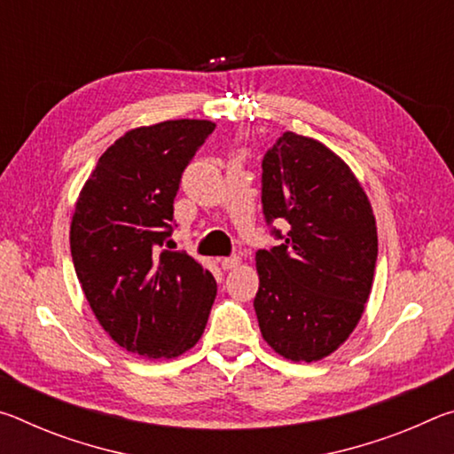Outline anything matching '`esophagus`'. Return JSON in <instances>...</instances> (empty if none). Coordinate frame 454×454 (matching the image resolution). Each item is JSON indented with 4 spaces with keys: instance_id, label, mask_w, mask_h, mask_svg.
Listing matches in <instances>:
<instances>
[{
    "instance_id": "1",
    "label": "esophagus",
    "mask_w": 454,
    "mask_h": 454,
    "mask_svg": "<svg viewBox=\"0 0 454 454\" xmlns=\"http://www.w3.org/2000/svg\"><path fill=\"white\" fill-rule=\"evenodd\" d=\"M242 264V258L240 256H230V258H222L220 260V266L224 268V270H232V268H238Z\"/></svg>"
}]
</instances>
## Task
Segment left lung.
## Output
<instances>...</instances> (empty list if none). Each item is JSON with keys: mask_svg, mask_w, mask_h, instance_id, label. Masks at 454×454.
Returning <instances> with one entry per match:
<instances>
[{"mask_svg": "<svg viewBox=\"0 0 454 454\" xmlns=\"http://www.w3.org/2000/svg\"><path fill=\"white\" fill-rule=\"evenodd\" d=\"M266 222L282 244L256 252L254 310L262 338L292 363H317L344 344L372 290L379 236L371 200L340 156L284 132L262 160Z\"/></svg>", "mask_w": 454, "mask_h": 454, "instance_id": "1", "label": "left lung"}]
</instances>
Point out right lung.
I'll return each mask as SVG.
<instances>
[{"instance_id": "obj_1", "label": "right lung", "mask_w": 454, "mask_h": 454, "mask_svg": "<svg viewBox=\"0 0 454 454\" xmlns=\"http://www.w3.org/2000/svg\"><path fill=\"white\" fill-rule=\"evenodd\" d=\"M216 124L166 120L118 137L75 202L70 248L91 312L132 355L176 358L202 336L216 280L186 252L160 250L174 198L196 150Z\"/></svg>"}]
</instances>
